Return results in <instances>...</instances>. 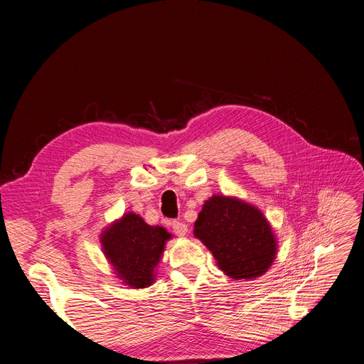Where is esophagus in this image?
<instances>
[{"mask_svg":"<svg viewBox=\"0 0 364 364\" xmlns=\"http://www.w3.org/2000/svg\"><path fill=\"white\" fill-rule=\"evenodd\" d=\"M171 228H173V232L179 237H183L186 235V232H188V226H186L183 222H178V220H174L171 223Z\"/></svg>","mask_w":364,"mask_h":364,"instance_id":"esophagus-1","label":"esophagus"}]
</instances>
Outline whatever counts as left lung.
<instances>
[{"label": "left lung", "instance_id": "8db88e82", "mask_svg": "<svg viewBox=\"0 0 364 364\" xmlns=\"http://www.w3.org/2000/svg\"><path fill=\"white\" fill-rule=\"evenodd\" d=\"M194 235L213 252L229 278L253 279L277 255V240L264 214L235 197L213 196L194 223Z\"/></svg>", "mask_w": 364, "mask_h": 364}]
</instances>
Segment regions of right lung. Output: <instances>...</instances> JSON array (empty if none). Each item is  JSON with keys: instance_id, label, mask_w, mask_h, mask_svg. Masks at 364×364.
Returning a JSON list of instances; mask_svg holds the SVG:
<instances>
[{"instance_id": "1", "label": "right lung", "mask_w": 364, "mask_h": 364, "mask_svg": "<svg viewBox=\"0 0 364 364\" xmlns=\"http://www.w3.org/2000/svg\"><path fill=\"white\" fill-rule=\"evenodd\" d=\"M170 238L164 228L127 213L102 234V246L117 278L132 289H144L155 282V267Z\"/></svg>"}]
</instances>
